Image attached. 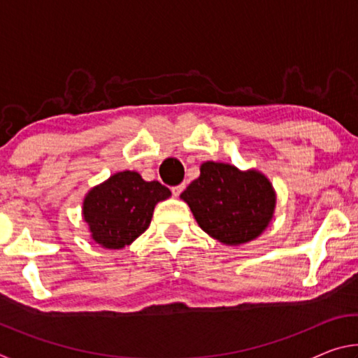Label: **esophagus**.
<instances>
[{
	"label": "esophagus",
	"instance_id": "1",
	"mask_svg": "<svg viewBox=\"0 0 358 358\" xmlns=\"http://www.w3.org/2000/svg\"><path fill=\"white\" fill-rule=\"evenodd\" d=\"M183 189H185V185H178V186H173L172 187V192H173V196L175 197H178L181 192H183Z\"/></svg>",
	"mask_w": 358,
	"mask_h": 358
}]
</instances>
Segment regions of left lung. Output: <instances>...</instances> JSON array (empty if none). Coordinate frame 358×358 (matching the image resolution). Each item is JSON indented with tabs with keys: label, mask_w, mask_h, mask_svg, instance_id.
Here are the masks:
<instances>
[{
	"label": "left lung",
	"mask_w": 358,
	"mask_h": 358,
	"mask_svg": "<svg viewBox=\"0 0 358 358\" xmlns=\"http://www.w3.org/2000/svg\"><path fill=\"white\" fill-rule=\"evenodd\" d=\"M180 197L203 232L230 246L256 240L268 227L276 205L275 189L264 173L213 161L203 162L201 177Z\"/></svg>",
	"instance_id": "1"
}]
</instances>
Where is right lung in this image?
<instances>
[{"label":"right lung","mask_w":358,"mask_h":358,"mask_svg":"<svg viewBox=\"0 0 358 358\" xmlns=\"http://www.w3.org/2000/svg\"><path fill=\"white\" fill-rule=\"evenodd\" d=\"M171 194L159 181H145L134 171L118 172L85 196L83 220L96 243L121 250L148 229L156 203Z\"/></svg>","instance_id":"obj_1"}]
</instances>
